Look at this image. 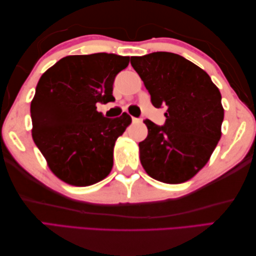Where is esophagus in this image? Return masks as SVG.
<instances>
[{
	"label": "esophagus",
	"mask_w": 256,
	"mask_h": 256,
	"mask_svg": "<svg viewBox=\"0 0 256 256\" xmlns=\"http://www.w3.org/2000/svg\"><path fill=\"white\" fill-rule=\"evenodd\" d=\"M132 122L133 123H140V122H142V120L138 118H132Z\"/></svg>",
	"instance_id": "1"
}]
</instances>
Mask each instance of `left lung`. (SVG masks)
<instances>
[{"label": "left lung", "instance_id": "1", "mask_svg": "<svg viewBox=\"0 0 256 256\" xmlns=\"http://www.w3.org/2000/svg\"><path fill=\"white\" fill-rule=\"evenodd\" d=\"M131 64L155 108L166 106V121L146 118L148 134L140 160L148 175L166 184L189 180L208 162L221 138L224 111L209 74L180 55L167 52L131 57Z\"/></svg>", "mask_w": 256, "mask_h": 256}]
</instances>
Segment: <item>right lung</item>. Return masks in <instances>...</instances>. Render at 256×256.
<instances>
[{"mask_svg":"<svg viewBox=\"0 0 256 256\" xmlns=\"http://www.w3.org/2000/svg\"><path fill=\"white\" fill-rule=\"evenodd\" d=\"M130 57L98 52L67 56L42 76L30 103L32 140L62 182L90 186L113 166V148L131 116L108 118L96 103L113 102V82Z\"/></svg>","mask_w":256,"mask_h":256,"instance_id":"add662e5","label":"right lung"}]
</instances>
